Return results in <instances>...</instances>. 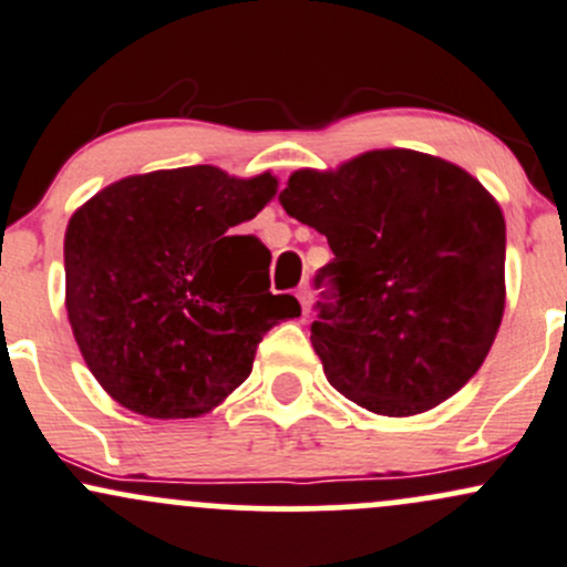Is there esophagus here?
I'll list each match as a JSON object with an SVG mask.
<instances>
[{"label": "esophagus", "instance_id": "1", "mask_svg": "<svg viewBox=\"0 0 567 567\" xmlns=\"http://www.w3.org/2000/svg\"><path fill=\"white\" fill-rule=\"evenodd\" d=\"M296 296H298V301H301V309H303V315L309 312V307H312V288H309L307 282L301 285V288L296 290Z\"/></svg>", "mask_w": 567, "mask_h": 567}]
</instances>
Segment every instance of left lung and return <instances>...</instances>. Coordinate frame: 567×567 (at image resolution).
I'll return each instance as SVG.
<instances>
[{
	"label": "left lung",
	"mask_w": 567,
	"mask_h": 567,
	"mask_svg": "<svg viewBox=\"0 0 567 567\" xmlns=\"http://www.w3.org/2000/svg\"><path fill=\"white\" fill-rule=\"evenodd\" d=\"M279 204L333 250L312 347L341 395L409 416L476 374L506 307V220L478 179L395 147L298 169Z\"/></svg>",
	"instance_id": "obj_1"
}]
</instances>
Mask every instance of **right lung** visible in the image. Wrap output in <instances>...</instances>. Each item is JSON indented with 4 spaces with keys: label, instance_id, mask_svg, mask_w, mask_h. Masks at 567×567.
<instances>
[{
    "label": "right lung",
    "instance_id": "obj_1",
    "mask_svg": "<svg viewBox=\"0 0 567 567\" xmlns=\"http://www.w3.org/2000/svg\"><path fill=\"white\" fill-rule=\"evenodd\" d=\"M277 193L183 166L117 179L70 217L66 315L91 374L153 420L213 412L250 377L266 331L301 315L269 290L271 252L234 228Z\"/></svg>",
    "mask_w": 567,
    "mask_h": 567
}]
</instances>
